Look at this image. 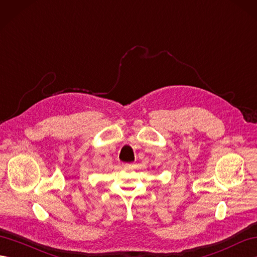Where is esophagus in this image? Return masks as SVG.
Here are the masks:
<instances>
[{
    "label": "esophagus",
    "mask_w": 257,
    "mask_h": 257,
    "mask_svg": "<svg viewBox=\"0 0 257 257\" xmlns=\"http://www.w3.org/2000/svg\"><path fill=\"white\" fill-rule=\"evenodd\" d=\"M122 166H123V168H132L133 167L132 164H123Z\"/></svg>",
    "instance_id": "obj_1"
}]
</instances>
